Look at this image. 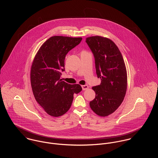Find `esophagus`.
<instances>
[{"label":"esophagus","mask_w":158,"mask_h":158,"mask_svg":"<svg viewBox=\"0 0 158 158\" xmlns=\"http://www.w3.org/2000/svg\"><path fill=\"white\" fill-rule=\"evenodd\" d=\"M81 87H82V89L83 90H86L87 89H88V85H82Z\"/></svg>","instance_id":"obj_1"}]
</instances>
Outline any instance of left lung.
<instances>
[{"instance_id":"left-lung-1","label":"left lung","mask_w":158,"mask_h":158,"mask_svg":"<svg viewBox=\"0 0 158 158\" xmlns=\"http://www.w3.org/2000/svg\"><path fill=\"white\" fill-rule=\"evenodd\" d=\"M86 43L95 59L97 77L101 79L100 85L92 87L95 98L89 105L97 115L107 116L118 108L126 94L125 62L118 48L111 40L96 36L87 38Z\"/></svg>"}]
</instances>
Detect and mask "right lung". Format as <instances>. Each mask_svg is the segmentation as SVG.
Here are the masks:
<instances>
[{
  "mask_svg": "<svg viewBox=\"0 0 158 158\" xmlns=\"http://www.w3.org/2000/svg\"><path fill=\"white\" fill-rule=\"evenodd\" d=\"M81 40L82 38L52 36L41 45L33 60L30 73L33 93L50 115L64 114L71 106L73 94L82 90L80 85H70L60 79L65 70L66 55Z\"/></svg>",
  "mask_w": 158,
  "mask_h": 158,
  "instance_id": "right-lung-1",
  "label": "right lung"
}]
</instances>
